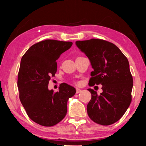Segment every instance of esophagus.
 Masks as SVG:
<instances>
[{"label":"esophagus","instance_id":"1","mask_svg":"<svg viewBox=\"0 0 146 146\" xmlns=\"http://www.w3.org/2000/svg\"><path fill=\"white\" fill-rule=\"evenodd\" d=\"M81 90H80V89H79V88H77L76 89V93H77V94H79V93H80V92H81Z\"/></svg>","mask_w":146,"mask_h":146}]
</instances>
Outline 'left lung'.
I'll list each match as a JSON object with an SVG mask.
<instances>
[{
    "instance_id": "obj_1",
    "label": "left lung",
    "mask_w": 146,
    "mask_h": 146,
    "mask_svg": "<svg viewBox=\"0 0 146 146\" xmlns=\"http://www.w3.org/2000/svg\"><path fill=\"white\" fill-rule=\"evenodd\" d=\"M75 44L94 69L89 85H102L100 95L88 89L92 95L87 105L88 116L100 125L113 124L123 116L132 101L133 79L129 61L117 46L107 40L92 38Z\"/></svg>"
}]
</instances>
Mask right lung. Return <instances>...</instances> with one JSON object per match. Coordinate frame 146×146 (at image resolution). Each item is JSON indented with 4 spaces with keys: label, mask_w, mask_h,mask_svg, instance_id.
<instances>
[{
    "label": "right lung",
    "mask_w": 146,
    "mask_h": 146,
    "mask_svg": "<svg viewBox=\"0 0 146 146\" xmlns=\"http://www.w3.org/2000/svg\"><path fill=\"white\" fill-rule=\"evenodd\" d=\"M72 42L42 40L27 50L21 60L17 87L19 100L32 121L44 127H52L67 113V103L75 95L74 87L62 83L59 91L48 88L51 77L57 71L56 60L70 48Z\"/></svg>",
    "instance_id": "right-lung-1"
}]
</instances>
